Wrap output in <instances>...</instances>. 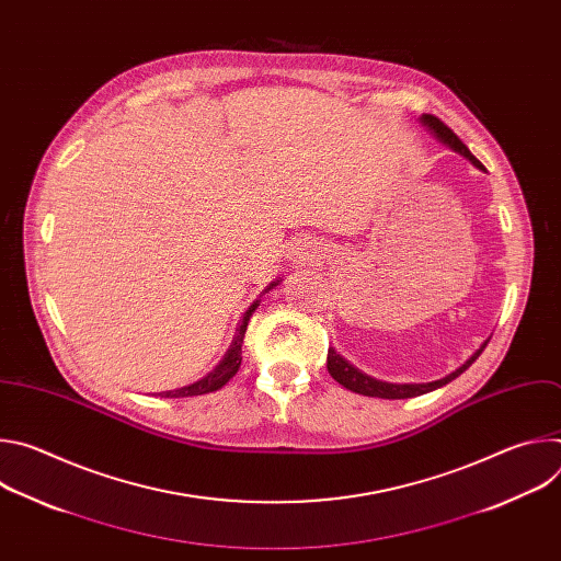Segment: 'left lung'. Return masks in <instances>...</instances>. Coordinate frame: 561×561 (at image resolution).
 I'll return each instance as SVG.
<instances>
[{
    "label": "left lung",
    "instance_id": "8db88e82",
    "mask_svg": "<svg viewBox=\"0 0 561 561\" xmlns=\"http://www.w3.org/2000/svg\"><path fill=\"white\" fill-rule=\"evenodd\" d=\"M422 122H424L444 144H448L453 150H457L459 154H463L466 159H470V162H472L477 169L484 171L482 162H479V159L466 148V144H463L439 117H435V115H422ZM486 344H489V342H486ZM486 344H484L482 348H479L463 366H459L455 373L446 375L444 379L428 381V383H388V381L373 379V377L359 373L355 366H351L342 355L335 353V348H329L327 366H329L331 377H333L335 381H340L344 388L353 390V392H359V394H366V397H381V399H407V397H417V394L431 392V390H435V388H439V386H446V383L453 381L455 377H459L479 355H482V351L486 348Z\"/></svg>",
    "mask_w": 561,
    "mask_h": 561
}]
</instances>
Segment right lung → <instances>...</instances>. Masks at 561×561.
<instances>
[{"label": "right lung", "mask_w": 561, "mask_h": 561, "mask_svg": "<svg viewBox=\"0 0 561 561\" xmlns=\"http://www.w3.org/2000/svg\"><path fill=\"white\" fill-rule=\"evenodd\" d=\"M279 282V279H277ZM275 284H271L268 288H273ZM266 288V290H268ZM264 290V293H266ZM260 306V299L244 312V317H242V322H239V327H237V333H234V337H232V344H230V348H228V353L224 355V359L215 366V370H210L204 379H199V381H195V383H191V386H184V388H178V390H167V392H159L162 397H193V394H206V392H215V390H219L221 386H226L232 377H234V373L239 370V366H242V344H244V333H247V327H249V319H251V314L255 312V308Z\"/></svg>", "instance_id": "add662e5"}]
</instances>
